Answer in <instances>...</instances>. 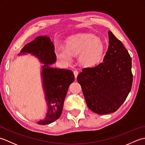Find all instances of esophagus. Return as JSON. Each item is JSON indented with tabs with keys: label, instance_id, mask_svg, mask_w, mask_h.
I'll list each match as a JSON object with an SVG mask.
<instances>
[{
	"label": "esophagus",
	"instance_id": "34e87169",
	"mask_svg": "<svg viewBox=\"0 0 145 145\" xmlns=\"http://www.w3.org/2000/svg\"><path fill=\"white\" fill-rule=\"evenodd\" d=\"M73 73H74V75H75V78L77 77V76H78V72L77 70H74L73 71Z\"/></svg>",
	"mask_w": 145,
	"mask_h": 145
}]
</instances>
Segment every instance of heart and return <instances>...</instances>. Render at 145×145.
I'll return each mask as SVG.
<instances>
[{"label":"heart","mask_w":145,"mask_h":145,"mask_svg":"<svg viewBox=\"0 0 145 145\" xmlns=\"http://www.w3.org/2000/svg\"><path fill=\"white\" fill-rule=\"evenodd\" d=\"M103 43L93 34H83L70 38L66 47L60 45L55 50L57 58L61 62L69 63L73 55H78V61L81 65L91 67L97 65L103 56Z\"/></svg>","instance_id":"heart-1"}]
</instances>
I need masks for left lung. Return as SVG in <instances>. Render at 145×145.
Here are the masks:
<instances>
[{
    "label": "left lung",
    "instance_id": "8db88e82",
    "mask_svg": "<svg viewBox=\"0 0 145 145\" xmlns=\"http://www.w3.org/2000/svg\"><path fill=\"white\" fill-rule=\"evenodd\" d=\"M108 38L103 62L84 68L77 76L88 107L99 115L116 112L127 98L133 83L128 50L111 31Z\"/></svg>",
    "mask_w": 145,
    "mask_h": 145
}]
</instances>
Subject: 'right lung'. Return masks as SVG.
Returning <instances> with one entry per match:
<instances>
[{"label":"right lung","mask_w":145,"mask_h":145,"mask_svg":"<svg viewBox=\"0 0 145 145\" xmlns=\"http://www.w3.org/2000/svg\"><path fill=\"white\" fill-rule=\"evenodd\" d=\"M54 50V43L48 37L39 36L27 44L20 51L22 54L35 55L44 64L41 74L48 108L45 118L37 123L39 125L50 124L60 116L68 89L75 79L72 70L50 67L57 60Z\"/></svg>","instance_id":"obj_1"}]
</instances>
